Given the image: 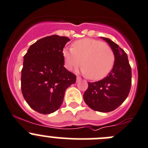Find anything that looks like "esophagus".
I'll list each match as a JSON object with an SVG mask.
<instances>
[{
	"instance_id": "34e87169",
	"label": "esophagus",
	"mask_w": 148,
	"mask_h": 148,
	"mask_svg": "<svg viewBox=\"0 0 148 148\" xmlns=\"http://www.w3.org/2000/svg\"><path fill=\"white\" fill-rule=\"evenodd\" d=\"M81 77H77V82H79V81H81Z\"/></svg>"
}]
</instances>
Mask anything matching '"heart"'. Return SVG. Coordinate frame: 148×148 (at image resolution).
Returning <instances> with one entry per match:
<instances>
[{
	"instance_id": "1",
	"label": "heart",
	"mask_w": 148,
	"mask_h": 148,
	"mask_svg": "<svg viewBox=\"0 0 148 148\" xmlns=\"http://www.w3.org/2000/svg\"><path fill=\"white\" fill-rule=\"evenodd\" d=\"M62 57L66 69L73 70L80 64L83 74L91 80H99L106 77L115 62L112 48L102 41L90 38L73 42L71 49L62 50Z\"/></svg>"
}]
</instances>
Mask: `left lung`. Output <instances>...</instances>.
Here are the masks:
<instances>
[{"instance_id":"1","label":"left lung","mask_w":148,"mask_h":148,"mask_svg":"<svg viewBox=\"0 0 148 148\" xmlns=\"http://www.w3.org/2000/svg\"><path fill=\"white\" fill-rule=\"evenodd\" d=\"M101 38L106 41L114 51V67L104 79L88 82L83 99L92 110L110 112L122 105L128 96L131 87V68L124 50L111 40Z\"/></svg>"}]
</instances>
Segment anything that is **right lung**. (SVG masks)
<instances>
[{
  "instance_id": "right-lung-1",
  "label": "right lung",
  "mask_w": 148,
  "mask_h": 148,
  "mask_svg": "<svg viewBox=\"0 0 148 148\" xmlns=\"http://www.w3.org/2000/svg\"><path fill=\"white\" fill-rule=\"evenodd\" d=\"M70 39L48 36L32 45L23 57L21 90L33 110L42 114L60 108L66 88L76 82L75 74L64 67L62 50Z\"/></svg>"
}]
</instances>
